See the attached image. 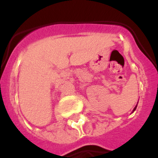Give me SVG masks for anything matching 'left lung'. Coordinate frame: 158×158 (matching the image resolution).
I'll return each instance as SVG.
<instances>
[{
	"mask_svg": "<svg viewBox=\"0 0 158 158\" xmlns=\"http://www.w3.org/2000/svg\"><path fill=\"white\" fill-rule=\"evenodd\" d=\"M136 107H137V105H136V106H135V108H134V110H133V112H134V111H135V109H136Z\"/></svg>",
	"mask_w": 158,
	"mask_h": 158,
	"instance_id": "obj_1",
	"label": "left lung"
}]
</instances>
